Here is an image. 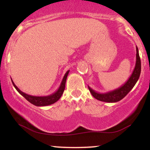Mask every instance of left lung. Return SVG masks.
<instances>
[{
  "label": "left lung",
  "instance_id": "8db88e82",
  "mask_svg": "<svg viewBox=\"0 0 150 150\" xmlns=\"http://www.w3.org/2000/svg\"><path fill=\"white\" fill-rule=\"evenodd\" d=\"M140 72L141 61L140 56H139L138 49L136 46V62L135 68H134L133 71H132L131 75L129 77L128 80L123 85H121L118 88L114 89V90L109 91V92L105 93L96 92L94 89L91 88L89 86H88L89 90L93 97L95 99H98V100L108 103L117 102V101H119L122 99H123L128 94V92L133 88L136 82L138 80L139 77H140Z\"/></svg>",
  "mask_w": 150,
  "mask_h": 150
}]
</instances>
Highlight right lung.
<instances>
[{"label":"right lung","instance_id":"right-lung-1","mask_svg":"<svg viewBox=\"0 0 150 150\" xmlns=\"http://www.w3.org/2000/svg\"><path fill=\"white\" fill-rule=\"evenodd\" d=\"M70 70H68L65 74L64 77H63V80L61 81V83L60 85V87H58V89L53 94H50L48 96H32L30 95V94H26L25 92H22L20 89L15 85L14 82L13 80H12V83H13V86L15 87V88L17 89V91L21 94L22 96H23L24 97L27 99V101H30L31 104L35 105L37 106H49V105L54 104L55 102H56L61 97L62 94H63V92H64L65 87V82H66V79L68 77V73H69Z\"/></svg>","mask_w":150,"mask_h":150}]
</instances>
